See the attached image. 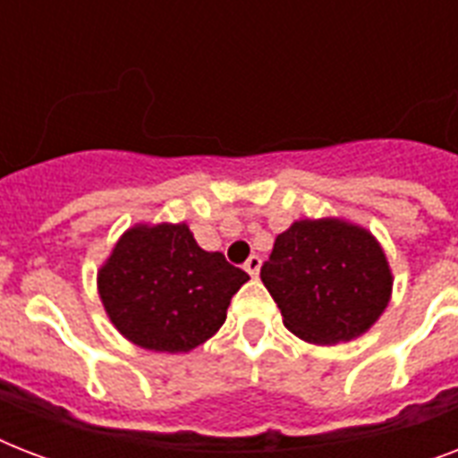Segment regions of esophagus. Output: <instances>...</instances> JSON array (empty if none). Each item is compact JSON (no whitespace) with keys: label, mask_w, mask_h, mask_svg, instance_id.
Wrapping results in <instances>:
<instances>
[{"label":"esophagus","mask_w":458,"mask_h":458,"mask_svg":"<svg viewBox=\"0 0 458 458\" xmlns=\"http://www.w3.org/2000/svg\"><path fill=\"white\" fill-rule=\"evenodd\" d=\"M259 268H261V259H259L257 254H251V257L247 259V261H244V271L250 273L251 278H257Z\"/></svg>","instance_id":"1"}]
</instances>
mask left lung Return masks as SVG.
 I'll return each instance as SVG.
<instances>
[{
  "mask_svg": "<svg viewBox=\"0 0 458 458\" xmlns=\"http://www.w3.org/2000/svg\"><path fill=\"white\" fill-rule=\"evenodd\" d=\"M261 283L287 330L323 347L369 333L390 304L394 276L369 228L327 216L300 218L276 237Z\"/></svg>",
  "mask_w": 458,
  "mask_h": 458,
  "instance_id": "obj_1",
  "label": "left lung"
}]
</instances>
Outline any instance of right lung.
<instances>
[{
  "mask_svg": "<svg viewBox=\"0 0 458 458\" xmlns=\"http://www.w3.org/2000/svg\"><path fill=\"white\" fill-rule=\"evenodd\" d=\"M247 280L221 251L201 250L187 223L140 221L97 268V293L111 326L135 347L187 354L221 330Z\"/></svg>",
  "mask_w": 458,
  "mask_h": 458,
  "instance_id": "1",
  "label": "right lung"
}]
</instances>
